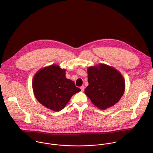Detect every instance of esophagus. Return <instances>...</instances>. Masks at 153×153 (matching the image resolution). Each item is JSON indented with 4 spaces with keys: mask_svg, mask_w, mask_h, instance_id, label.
Returning <instances> with one entry per match:
<instances>
[{
    "mask_svg": "<svg viewBox=\"0 0 153 153\" xmlns=\"http://www.w3.org/2000/svg\"><path fill=\"white\" fill-rule=\"evenodd\" d=\"M84 85H82V87H80V89H81V91H84Z\"/></svg>",
    "mask_w": 153,
    "mask_h": 153,
    "instance_id": "1",
    "label": "esophagus"
}]
</instances>
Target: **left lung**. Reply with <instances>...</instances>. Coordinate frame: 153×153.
Segmentation results:
<instances>
[{"label": "left lung", "mask_w": 153, "mask_h": 153, "mask_svg": "<svg viewBox=\"0 0 153 153\" xmlns=\"http://www.w3.org/2000/svg\"><path fill=\"white\" fill-rule=\"evenodd\" d=\"M88 85L85 94L94 105L105 110L115 105L125 90V81L114 68L100 63L87 68Z\"/></svg>", "instance_id": "8db88e82"}]
</instances>
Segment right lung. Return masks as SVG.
<instances>
[{"mask_svg":"<svg viewBox=\"0 0 153 153\" xmlns=\"http://www.w3.org/2000/svg\"><path fill=\"white\" fill-rule=\"evenodd\" d=\"M65 74V69L52 65L37 71L34 76L32 85L36 99L52 111H61L74 94L81 91Z\"/></svg>","mask_w":153,"mask_h":153,"instance_id":"right-lung-1","label":"right lung"}]
</instances>
